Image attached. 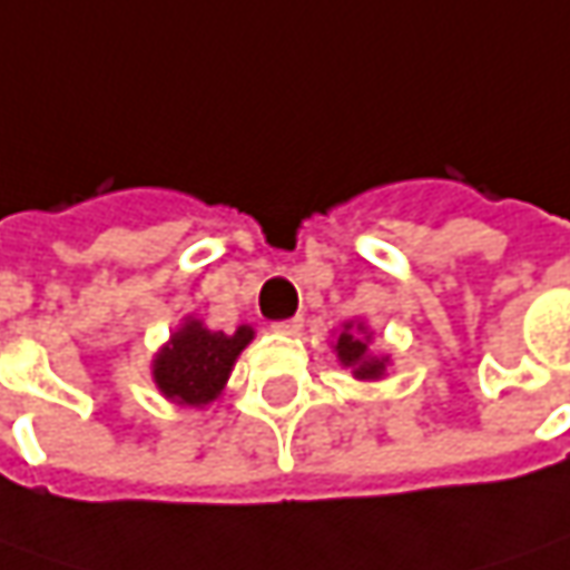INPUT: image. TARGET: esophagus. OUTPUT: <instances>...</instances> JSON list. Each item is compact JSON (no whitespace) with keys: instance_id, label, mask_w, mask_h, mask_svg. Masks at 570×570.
<instances>
[{"instance_id":"1","label":"esophagus","mask_w":570,"mask_h":570,"mask_svg":"<svg viewBox=\"0 0 570 570\" xmlns=\"http://www.w3.org/2000/svg\"><path fill=\"white\" fill-rule=\"evenodd\" d=\"M274 331H277V334L296 336L302 331V317H286V321H277V324H274Z\"/></svg>"}]
</instances>
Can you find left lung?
I'll use <instances>...</instances> for the list:
<instances>
[{
    "instance_id": "obj_1",
    "label": "left lung",
    "mask_w": 570,
    "mask_h": 570,
    "mask_svg": "<svg viewBox=\"0 0 570 570\" xmlns=\"http://www.w3.org/2000/svg\"><path fill=\"white\" fill-rule=\"evenodd\" d=\"M336 362L343 367H350L355 381H383L390 371V355L374 350V331L367 327L365 321H346L334 336Z\"/></svg>"
}]
</instances>
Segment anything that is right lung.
Instances as JSON below:
<instances>
[{
  "label": "right lung",
  "instance_id": "obj_1",
  "mask_svg": "<svg viewBox=\"0 0 570 570\" xmlns=\"http://www.w3.org/2000/svg\"><path fill=\"white\" fill-rule=\"evenodd\" d=\"M255 340L249 324H239L234 334L208 331L199 317L187 315L168 343L153 355L155 390L168 402L205 409L224 393L239 352Z\"/></svg>",
  "mask_w": 570,
  "mask_h": 570
}]
</instances>
